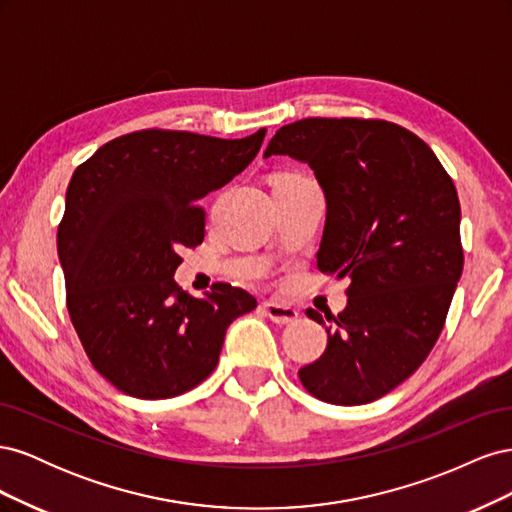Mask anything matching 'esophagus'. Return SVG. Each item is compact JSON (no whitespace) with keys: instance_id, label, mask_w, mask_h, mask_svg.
I'll return each mask as SVG.
<instances>
[{"instance_id":"obj_1","label":"esophagus","mask_w":512,"mask_h":512,"mask_svg":"<svg viewBox=\"0 0 512 512\" xmlns=\"http://www.w3.org/2000/svg\"><path fill=\"white\" fill-rule=\"evenodd\" d=\"M262 309H265V314L275 322V324H292L299 320V312L290 305L284 303H277V301H265L262 303Z\"/></svg>"}]
</instances>
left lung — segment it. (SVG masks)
Wrapping results in <instances>:
<instances>
[{"label":"left lung","mask_w":512,"mask_h":512,"mask_svg":"<svg viewBox=\"0 0 512 512\" xmlns=\"http://www.w3.org/2000/svg\"><path fill=\"white\" fill-rule=\"evenodd\" d=\"M269 156L314 170L327 198L318 269L350 280L301 384L327 404H369L408 380L444 329L463 271L455 183L427 143L384 119L294 121ZM305 314L324 324L316 309Z\"/></svg>","instance_id":"left-lung-1"}]
</instances>
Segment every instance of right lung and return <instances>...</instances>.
Masks as SVG:
<instances>
[{"mask_svg": "<svg viewBox=\"0 0 512 512\" xmlns=\"http://www.w3.org/2000/svg\"><path fill=\"white\" fill-rule=\"evenodd\" d=\"M265 134L138 130L74 170L57 230L66 305L91 365L121 393L168 399L194 389L218 365L230 322L256 307L222 282L196 299L173 275L181 247L205 239L198 200L239 175Z\"/></svg>", "mask_w": 512, "mask_h": 512, "instance_id": "add662e5", "label": "right lung"}]
</instances>
